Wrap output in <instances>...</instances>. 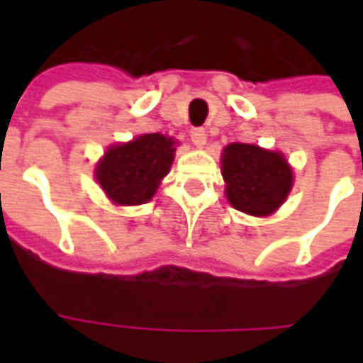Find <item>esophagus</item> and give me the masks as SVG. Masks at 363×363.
Returning a JSON list of instances; mask_svg holds the SVG:
<instances>
[{"label": "esophagus", "mask_w": 363, "mask_h": 363, "mask_svg": "<svg viewBox=\"0 0 363 363\" xmlns=\"http://www.w3.org/2000/svg\"><path fill=\"white\" fill-rule=\"evenodd\" d=\"M190 140H192V143H194V145L202 147V145L206 143V130H204V128H192V130H190Z\"/></svg>", "instance_id": "1"}]
</instances>
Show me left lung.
I'll list each match as a JSON object with an SVG mask.
<instances>
[{"label": "left lung", "instance_id": "obj_1", "mask_svg": "<svg viewBox=\"0 0 363 363\" xmlns=\"http://www.w3.org/2000/svg\"><path fill=\"white\" fill-rule=\"evenodd\" d=\"M221 173L231 206L251 216H268L291 189V169L281 153L249 143H229L223 150Z\"/></svg>", "mask_w": 363, "mask_h": 363}]
</instances>
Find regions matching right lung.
Wrapping results in <instances>:
<instances>
[{
  "label": "right lung",
  "instance_id": "add662e5",
  "mask_svg": "<svg viewBox=\"0 0 363 363\" xmlns=\"http://www.w3.org/2000/svg\"><path fill=\"white\" fill-rule=\"evenodd\" d=\"M173 138L145 134L134 142L114 145L96 167V181L112 202L143 204L155 194L173 163Z\"/></svg>",
  "mask_w": 363,
  "mask_h": 363
}]
</instances>
